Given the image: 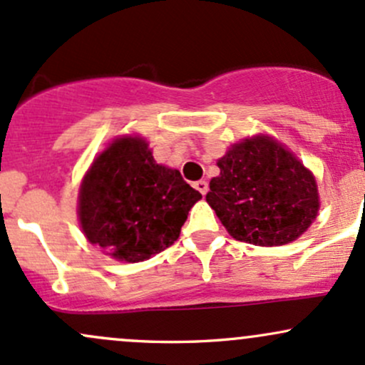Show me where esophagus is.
Segmentation results:
<instances>
[{
  "instance_id": "1",
  "label": "esophagus",
  "mask_w": 365,
  "mask_h": 365,
  "mask_svg": "<svg viewBox=\"0 0 365 365\" xmlns=\"http://www.w3.org/2000/svg\"><path fill=\"white\" fill-rule=\"evenodd\" d=\"M195 187L200 191V193L205 196V195H207V191H208V182L207 181H196L195 182Z\"/></svg>"
}]
</instances>
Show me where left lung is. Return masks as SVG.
<instances>
[{
	"mask_svg": "<svg viewBox=\"0 0 365 365\" xmlns=\"http://www.w3.org/2000/svg\"><path fill=\"white\" fill-rule=\"evenodd\" d=\"M217 165L207 202L235 240L277 247L314 222L319 195L312 172L274 139H243Z\"/></svg>",
	"mask_w": 365,
	"mask_h": 365,
	"instance_id": "left-lung-1",
	"label": "left lung"
}]
</instances>
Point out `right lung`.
I'll list each match as a JSON object with an SVG mask.
<instances>
[{
    "label": "right lung",
    "mask_w": 365,
    "mask_h": 365,
    "mask_svg": "<svg viewBox=\"0 0 365 365\" xmlns=\"http://www.w3.org/2000/svg\"><path fill=\"white\" fill-rule=\"evenodd\" d=\"M200 198L181 172L155 163L145 139L120 138L81 184V226L89 243L115 259L148 260L178 240Z\"/></svg>",
    "instance_id": "1"
}]
</instances>
